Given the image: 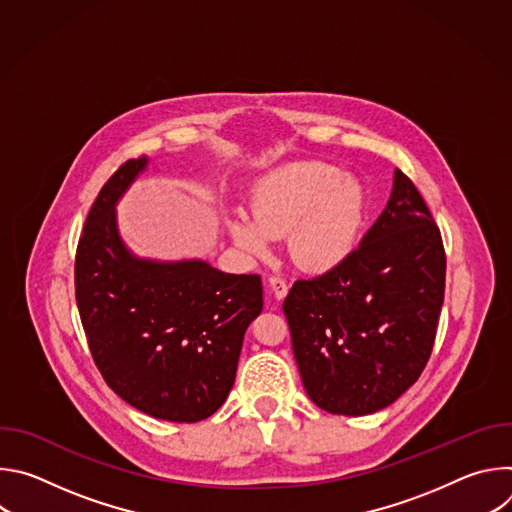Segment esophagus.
I'll use <instances>...</instances> for the list:
<instances>
[{
    "instance_id": "34e87169",
    "label": "esophagus",
    "mask_w": 512,
    "mask_h": 512,
    "mask_svg": "<svg viewBox=\"0 0 512 512\" xmlns=\"http://www.w3.org/2000/svg\"><path fill=\"white\" fill-rule=\"evenodd\" d=\"M267 287H269V291H271V296L279 302V300H283L285 296H287V281L283 279V277H279V275H273V277H269V281H267Z\"/></svg>"
}]
</instances>
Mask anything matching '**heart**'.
I'll use <instances>...</instances> for the list:
<instances>
[{
  "label": "heart",
  "instance_id": "b5f03b06",
  "mask_svg": "<svg viewBox=\"0 0 512 512\" xmlns=\"http://www.w3.org/2000/svg\"><path fill=\"white\" fill-rule=\"evenodd\" d=\"M251 216L233 210L227 231L251 257L269 253V239L287 235L291 261L310 273H326L354 249L364 192L358 180L326 162H294L263 176L251 192Z\"/></svg>",
  "mask_w": 512,
  "mask_h": 512
}]
</instances>
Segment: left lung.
Listing matches in <instances>:
<instances>
[{
    "label": "left lung",
    "instance_id": "obj_1",
    "mask_svg": "<svg viewBox=\"0 0 512 512\" xmlns=\"http://www.w3.org/2000/svg\"><path fill=\"white\" fill-rule=\"evenodd\" d=\"M446 287L440 229L395 170L391 198L340 265L298 279L283 302L310 399L334 415L395 403L429 360Z\"/></svg>",
    "mask_w": 512,
    "mask_h": 512
}]
</instances>
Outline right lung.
Segmentation results:
<instances>
[{
    "label": "right lung",
    "instance_id": "right-lung-1",
    "mask_svg": "<svg viewBox=\"0 0 512 512\" xmlns=\"http://www.w3.org/2000/svg\"><path fill=\"white\" fill-rule=\"evenodd\" d=\"M127 160L101 188L77 247L75 291L97 369L131 407L194 423L229 397L245 332L263 310L259 275L202 259H141L123 243L115 206L148 168Z\"/></svg>",
    "mask_w": 512,
    "mask_h": 512
}]
</instances>
